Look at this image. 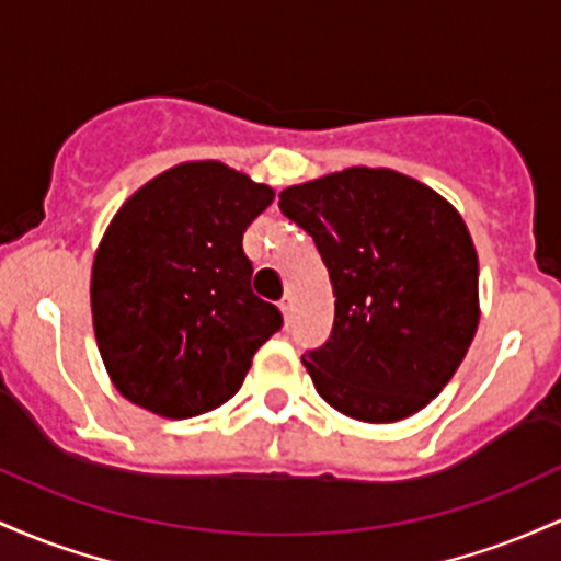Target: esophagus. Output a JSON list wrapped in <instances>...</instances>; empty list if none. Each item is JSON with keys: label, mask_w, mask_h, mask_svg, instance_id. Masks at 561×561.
Returning <instances> with one entry per match:
<instances>
[{"label": "esophagus", "mask_w": 561, "mask_h": 561, "mask_svg": "<svg viewBox=\"0 0 561 561\" xmlns=\"http://www.w3.org/2000/svg\"><path fill=\"white\" fill-rule=\"evenodd\" d=\"M278 307H280L283 320H286V323H288V320H291V312H294V301H291V299H283Z\"/></svg>", "instance_id": "esophagus-1"}]
</instances>
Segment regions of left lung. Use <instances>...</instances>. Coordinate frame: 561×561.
Instances as JSON below:
<instances>
[{"label": "left lung", "mask_w": 561, "mask_h": 561, "mask_svg": "<svg viewBox=\"0 0 561 561\" xmlns=\"http://www.w3.org/2000/svg\"><path fill=\"white\" fill-rule=\"evenodd\" d=\"M336 297L331 339L301 355L344 416L392 424L443 392L480 325V260L448 198L394 169L350 167L280 191Z\"/></svg>", "instance_id": "8db88e82"}]
</instances>
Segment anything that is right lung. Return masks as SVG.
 Here are the masks:
<instances>
[{"mask_svg": "<svg viewBox=\"0 0 561 561\" xmlns=\"http://www.w3.org/2000/svg\"><path fill=\"white\" fill-rule=\"evenodd\" d=\"M275 191L222 161L163 169L118 206L92 262L90 301L113 387L163 419H193L241 389L280 329L251 291L243 232Z\"/></svg>", "mask_w": 561, "mask_h": 561, "instance_id": "obj_1", "label": "right lung"}]
</instances>
